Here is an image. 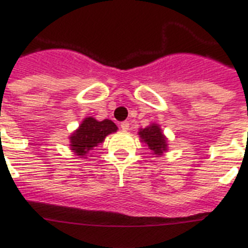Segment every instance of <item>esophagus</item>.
Returning <instances> with one entry per match:
<instances>
[{"label": "esophagus", "instance_id": "obj_1", "mask_svg": "<svg viewBox=\"0 0 248 248\" xmlns=\"http://www.w3.org/2000/svg\"><path fill=\"white\" fill-rule=\"evenodd\" d=\"M121 130L122 131H128L130 130V124H128V121H124L121 124Z\"/></svg>", "mask_w": 248, "mask_h": 248}]
</instances>
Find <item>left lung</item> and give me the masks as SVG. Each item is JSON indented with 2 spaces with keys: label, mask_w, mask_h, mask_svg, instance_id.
Here are the masks:
<instances>
[{
  "label": "left lung",
  "mask_w": 248,
  "mask_h": 248,
  "mask_svg": "<svg viewBox=\"0 0 248 248\" xmlns=\"http://www.w3.org/2000/svg\"><path fill=\"white\" fill-rule=\"evenodd\" d=\"M138 134L140 141L145 144L155 157H161L169 149V140L158 124H151L145 128H140Z\"/></svg>",
  "instance_id": "left-lung-1"
}]
</instances>
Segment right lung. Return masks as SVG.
<instances>
[{"label":"right lung","mask_w":248,"mask_h":248,"mask_svg":"<svg viewBox=\"0 0 248 248\" xmlns=\"http://www.w3.org/2000/svg\"><path fill=\"white\" fill-rule=\"evenodd\" d=\"M118 127L110 120L97 121L93 117H86L77 130L69 136L71 151L79 158H87L90 151L103 143L108 135L116 132Z\"/></svg>","instance_id":"obj_1"}]
</instances>
